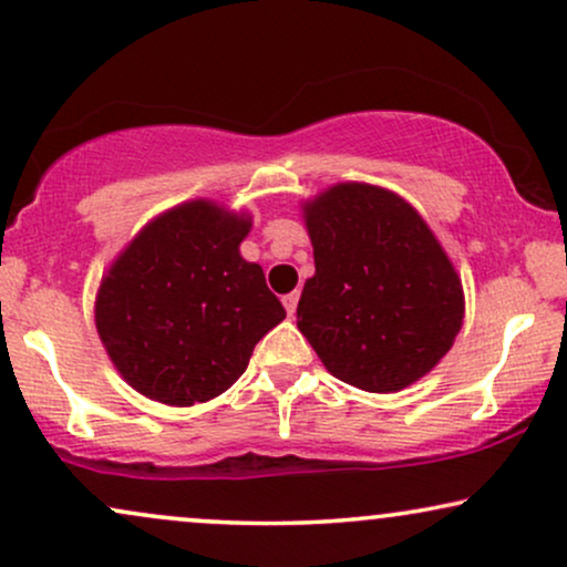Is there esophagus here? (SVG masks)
<instances>
[{"label": "esophagus", "mask_w": 567, "mask_h": 567, "mask_svg": "<svg viewBox=\"0 0 567 567\" xmlns=\"http://www.w3.org/2000/svg\"><path fill=\"white\" fill-rule=\"evenodd\" d=\"M297 302H299L297 291H291V295L284 297V307H286V312H289V316H295V312H297Z\"/></svg>", "instance_id": "esophagus-1"}]
</instances>
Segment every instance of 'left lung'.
<instances>
[{"mask_svg": "<svg viewBox=\"0 0 567 567\" xmlns=\"http://www.w3.org/2000/svg\"><path fill=\"white\" fill-rule=\"evenodd\" d=\"M316 255L297 326L326 370L389 394L423 379L450 352L465 316L450 257L394 192L337 184L305 205Z\"/></svg>", "mask_w": 567, "mask_h": 567, "instance_id": "left-lung-1", "label": "left lung"}]
</instances>
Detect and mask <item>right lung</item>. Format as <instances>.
Here are the masks:
<instances>
[{"label":"right lung","mask_w":567,"mask_h":567,"mask_svg":"<svg viewBox=\"0 0 567 567\" xmlns=\"http://www.w3.org/2000/svg\"><path fill=\"white\" fill-rule=\"evenodd\" d=\"M251 218L194 199L138 230L96 295V331L138 394L188 408L247 370L251 349L286 318L257 262L239 255Z\"/></svg>","instance_id":"obj_1"}]
</instances>
